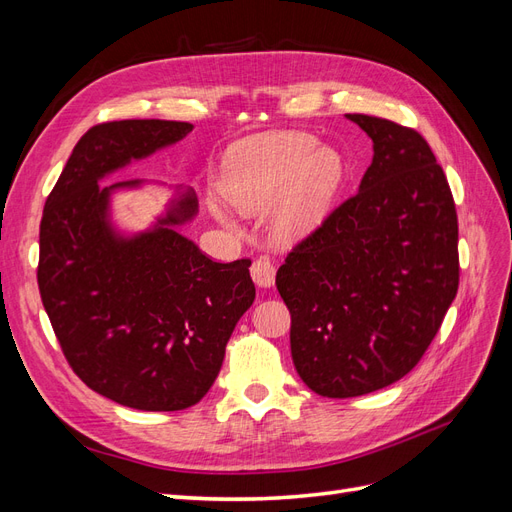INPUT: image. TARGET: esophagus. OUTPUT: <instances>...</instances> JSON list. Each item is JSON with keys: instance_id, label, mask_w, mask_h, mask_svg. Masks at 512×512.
<instances>
[{"instance_id": "obj_1", "label": "esophagus", "mask_w": 512, "mask_h": 512, "mask_svg": "<svg viewBox=\"0 0 512 512\" xmlns=\"http://www.w3.org/2000/svg\"><path fill=\"white\" fill-rule=\"evenodd\" d=\"M250 271H252V280L258 286H262V288L273 286V282H275V265H273V260L269 256L256 258L252 262V269Z\"/></svg>"}]
</instances>
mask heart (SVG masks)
Segmentation results:
<instances>
[{"label": "heart", "mask_w": 512, "mask_h": 512, "mask_svg": "<svg viewBox=\"0 0 512 512\" xmlns=\"http://www.w3.org/2000/svg\"><path fill=\"white\" fill-rule=\"evenodd\" d=\"M342 173L337 153L318 149L314 136L277 132L230 149L222 194L237 209L260 213L269 209L290 184L277 211L275 228L282 237L292 239L312 230L324 218Z\"/></svg>", "instance_id": "b5f03b06"}]
</instances>
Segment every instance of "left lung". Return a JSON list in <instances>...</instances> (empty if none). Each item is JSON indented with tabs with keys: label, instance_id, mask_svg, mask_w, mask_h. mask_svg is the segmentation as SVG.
I'll return each mask as SVG.
<instances>
[{
	"label": "left lung",
	"instance_id": "left-lung-1",
	"mask_svg": "<svg viewBox=\"0 0 512 512\" xmlns=\"http://www.w3.org/2000/svg\"><path fill=\"white\" fill-rule=\"evenodd\" d=\"M374 141L359 192L277 269L301 380L331 399L384 389L423 359L459 288L453 192L425 138L346 115Z\"/></svg>",
	"mask_w": 512,
	"mask_h": 512
}]
</instances>
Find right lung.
Instances as JSON below:
<instances>
[{
	"instance_id": "add662e5",
	"label": "right lung",
	"mask_w": 512,
	"mask_h": 512,
	"mask_svg": "<svg viewBox=\"0 0 512 512\" xmlns=\"http://www.w3.org/2000/svg\"><path fill=\"white\" fill-rule=\"evenodd\" d=\"M188 132L192 123L164 119L89 128L40 222L38 288L68 365L91 391L147 412L185 410L207 395L256 297L250 258L215 262L175 228L196 211L190 194L134 239H117L106 222L108 194L138 181H98Z\"/></svg>"
}]
</instances>
